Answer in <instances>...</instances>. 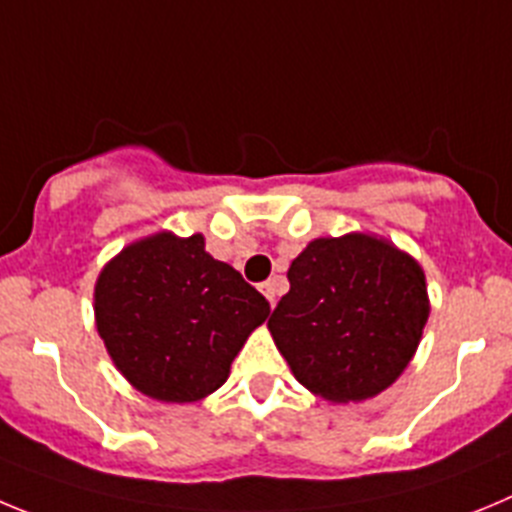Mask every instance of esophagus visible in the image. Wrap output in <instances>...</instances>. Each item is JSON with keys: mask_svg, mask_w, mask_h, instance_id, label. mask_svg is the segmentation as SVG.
Listing matches in <instances>:
<instances>
[{"mask_svg": "<svg viewBox=\"0 0 512 512\" xmlns=\"http://www.w3.org/2000/svg\"><path fill=\"white\" fill-rule=\"evenodd\" d=\"M260 290H262V293H265V298H267V301H270V306L275 308V303H278V290H280L278 278H273V280H267V283H262Z\"/></svg>", "mask_w": 512, "mask_h": 512, "instance_id": "obj_1", "label": "esophagus"}]
</instances>
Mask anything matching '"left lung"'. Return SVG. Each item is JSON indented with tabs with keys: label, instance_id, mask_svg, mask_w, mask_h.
<instances>
[{
	"label": "left lung",
	"instance_id": "8db88e82",
	"mask_svg": "<svg viewBox=\"0 0 512 512\" xmlns=\"http://www.w3.org/2000/svg\"><path fill=\"white\" fill-rule=\"evenodd\" d=\"M288 280L267 329L298 382L334 403L393 385L428 319L421 265L385 239L347 234L313 239Z\"/></svg>",
	"mask_w": 512,
	"mask_h": 512
}]
</instances>
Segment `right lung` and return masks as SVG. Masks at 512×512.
I'll use <instances>...</instances> for the list:
<instances>
[{"label":"right lung","instance_id":"obj_1","mask_svg":"<svg viewBox=\"0 0 512 512\" xmlns=\"http://www.w3.org/2000/svg\"><path fill=\"white\" fill-rule=\"evenodd\" d=\"M96 329L140 393L193 403L222 388L270 303L204 237L163 232L124 247L96 280Z\"/></svg>","mask_w":512,"mask_h":512}]
</instances>
